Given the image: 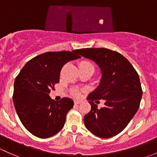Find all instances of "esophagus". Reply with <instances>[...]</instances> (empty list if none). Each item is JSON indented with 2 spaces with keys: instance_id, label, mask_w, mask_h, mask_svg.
I'll return each mask as SVG.
<instances>
[{
  "instance_id": "esophagus-1",
  "label": "esophagus",
  "mask_w": 157,
  "mask_h": 157,
  "mask_svg": "<svg viewBox=\"0 0 157 157\" xmlns=\"http://www.w3.org/2000/svg\"><path fill=\"white\" fill-rule=\"evenodd\" d=\"M81 103V101H78V100H75V104H79Z\"/></svg>"
}]
</instances>
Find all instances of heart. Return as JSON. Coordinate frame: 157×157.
<instances>
[{"instance_id": "obj_1", "label": "heart", "mask_w": 157, "mask_h": 157, "mask_svg": "<svg viewBox=\"0 0 157 157\" xmlns=\"http://www.w3.org/2000/svg\"><path fill=\"white\" fill-rule=\"evenodd\" d=\"M79 68H80H80H92V69H94V65H93L90 61H88V60H82V61H81L79 63ZM71 94L72 95L75 96V97H78L79 94H80V92H79V91L77 90V89H74V90H72Z\"/></svg>"}]
</instances>
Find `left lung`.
Instances as JSON below:
<instances>
[{
    "instance_id": "1",
    "label": "left lung",
    "mask_w": 157,
    "mask_h": 157,
    "mask_svg": "<svg viewBox=\"0 0 157 157\" xmlns=\"http://www.w3.org/2000/svg\"><path fill=\"white\" fill-rule=\"evenodd\" d=\"M76 53L93 60L102 71L101 82L88 95L90 112L84 116L86 128L98 137L110 138L127 126L139 108L142 89L136 71L123 55L106 48H82ZM104 99L105 107L93 101Z\"/></svg>"
}]
</instances>
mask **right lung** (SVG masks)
Returning a JSON list of instances; mask_svg holds the SVG:
<instances>
[{
  "mask_svg": "<svg viewBox=\"0 0 157 157\" xmlns=\"http://www.w3.org/2000/svg\"><path fill=\"white\" fill-rule=\"evenodd\" d=\"M76 51L46 52L35 56L15 78L13 96L15 110L22 124L36 136H53L64 127L74 101L69 98L54 101L48 94L59 82L63 65L80 57Z\"/></svg>",
  "mask_w": 157,
  "mask_h": 157,
  "instance_id": "obj_1",
  "label": "right lung"
}]
</instances>
